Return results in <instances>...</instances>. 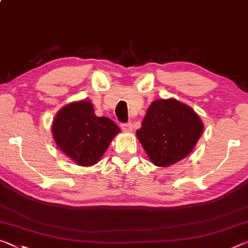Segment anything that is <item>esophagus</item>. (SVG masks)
Here are the masks:
<instances>
[{"label":"esophagus","mask_w":248,"mask_h":248,"mask_svg":"<svg viewBox=\"0 0 248 248\" xmlns=\"http://www.w3.org/2000/svg\"><path fill=\"white\" fill-rule=\"evenodd\" d=\"M121 129L125 132H131L132 131V124L130 123H125V124H121Z\"/></svg>","instance_id":"esophagus-1"}]
</instances>
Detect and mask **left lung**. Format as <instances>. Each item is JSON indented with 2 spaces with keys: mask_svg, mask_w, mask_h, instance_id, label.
Segmentation results:
<instances>
[{
  "mask_svg": "<svg viewBox=\"0 0 248 248\" xmlns=\"http://www.w3.org/2000/svg\"><path fill=\"white\" fill-rule=\"evenodd\" d=\"M203 124L192 109L174 98L155 100L137 130V137L151 162L167 167L195 148Z\"/></svg>",
  "mask_w": 248,
  "mask_h": 248,
  "instance_id": "8db88e82",
  "label": "left lung"
}]
</instances>
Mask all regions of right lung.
I'll use <instances>...</instances> for the list:
<instances>
[{
	"label": "right lung",
	"instance_id": "add662e5",
	"mask_svg": "<svg viewBox=\"0 0 248 248\" xmlns=\"http://www.w3.org/2000/svg\"><path fill=\"white\" fill-rule=\"evenodd\" d=\"M119 131L111 119L96 116L93 105L85 100L66 105L52 124L57 145L82 166L96 164Z\"/></svg>",
	"mask_w": 248,
	"mask_h": 248
}]
</instances>
